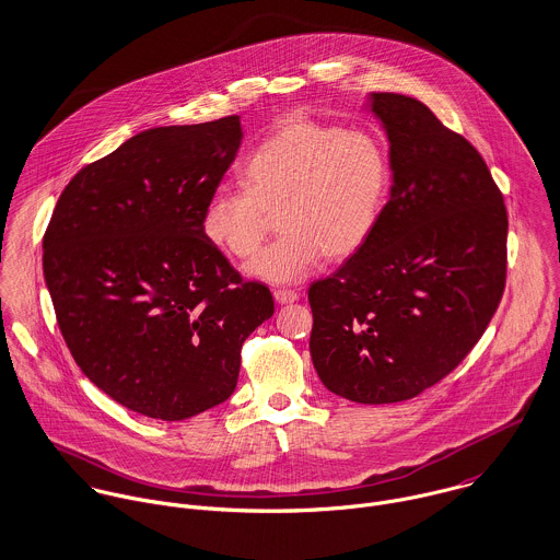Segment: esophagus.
Masks as SVG:
<instances>
[{
  "mask_svg": "<svg viewBox=\"0 0 560 560\" xmlns=\"http://www.w3.org/2000/svg\"><path fill=\"white\" fill-rule=\"evenodd\" d=\"M273 298H276V302L278 304H293V302H298L300 300V295L295 293V291H287V289H278L276 293H273Z\"/></svg>",
  "mask_w": 560,
  "mask_h": 560,
  "instance_id": "1",
  "label": "esophagus"
}]
</instances>
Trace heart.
Returning a JSON list of instances; mask_svg holds the SVG:
<instances>
[{"label": "heart", "mask_w": 560, "mask_h": 560, "mask_svg": "<svg viewBox=\"0 0 560 560\" xmlns=\"http://www.w3.org/2000/svg\"><path fill=\"white\" fill-rule=\"evenodd\" d=\"M245 185L218 187L205 202L200 229L231 256H252L278 211L282 235L247 267L249 278L295 284L323 254L360 252L386 211L393 170L384 142L364 129L293 120L245 161Z\"/></svg>", "instance_id": "1"}]
</instances>
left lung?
I'll return each mask as SVG.
<instances>
[{
	"instance_id": "8db88e82",
	"label": "left lung",
	"mask_w": 560,
	"mask_h": 560,
	"mask_svg": "<svg viewBox=\"0 0 560 560\" xmlns=\"http://www.w3.org/2000/svg\"><path fill=\"white\" fill-rule=\"evenodd\" d=\"M393 185L369 243L311 291V355L342 399H413L479 342L504 291L506 209L487 163L413 96L371 92Z\"/></svg>"
}]
</instances>
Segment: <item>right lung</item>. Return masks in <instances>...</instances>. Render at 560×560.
<instances>
[{"instance_id":"right-lung-1","label":"right lung","mask_w":560,"mask_h":560,"mask_svg":"<svg viewBox=\"0 0 560 560\" xmlns=\"http://www.w3.org/2000/svg\"><path fill=\"white\" fill-rule=\"evenodd\" d=\"M240 116L147 129L80 170L43 240V271L83 375L149 418L185 420L237 388L243 340L273 315L205 237L237 158Z\"/></svg>"}]
</instances>
